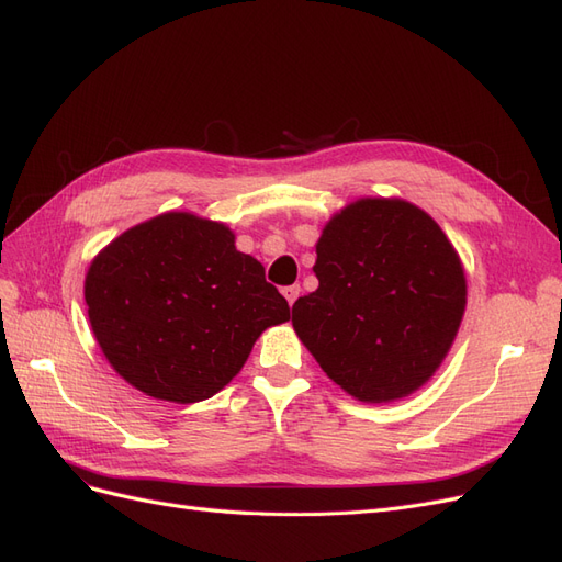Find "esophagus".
Wrapping results in <instances>:
<instances>
[{"label": "esophagus", "mask_w": 562, "mask_h": 562, "mask_svg": "<svg viewBox=\"0 0 562 562\" xmlns=\"http://www.w3.org/2000/svg\"><path fill=\"white\" fill-rule=\"evenodd\" d=\"M282 294H284L286 303H290V306H294V301H296V299H299V294H301V286H299V284H290V286H284Z\"/></svg>", "instance_id": "esophagus-1"}]
</instances>
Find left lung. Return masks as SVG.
Wrapping results in <instances>:
<instances>
[{
  "instance_id": "left-lung-1",
  "label": "left lung",
  "mask_w": 562,
  "mask_h": 562,
  "mask_svg": "<svg viewBox=\"0 0 562 562\" xmlns=\"http://www.w3.org/2000/svg\"><path fill=\"white\" fill-rule=\"evenodd\" d=\"M315 251L319 286L292 306L301 344L360 403L419 391L467 311V276L442 228L407 200L360 198L327 221Z\"/></svg>"
}]
</instances>
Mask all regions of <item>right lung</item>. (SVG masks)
<instances>
[{
	"label": "right lung",
	"instance_id": "add662e5",
	"mask_svg": "<svg viewBox=\"0 0 562 562\" xmlns=\"http://www.w3.org/2000/svg\"><path fill=\"white\" fill-rule=\"evenodd\" d=\"M91 331L126 383L176 405L216 395L256 339L290 319L226 223L165 212L117 235L85 278Z\"/></svg>",
	"mask_w": 562,
	"mask_h": 562
}]
</instances>
